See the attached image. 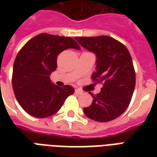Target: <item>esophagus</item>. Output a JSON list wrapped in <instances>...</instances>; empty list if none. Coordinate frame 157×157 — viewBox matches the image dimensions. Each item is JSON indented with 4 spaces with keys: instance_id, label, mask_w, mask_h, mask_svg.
Returning <instances> with one entry per match:
<instances>
[{
    "instance_id": "esophagus-1",
    "label": "esophagus",
    "mask_w": 157,
    "mask_h": 157,
    "mask_svg": "<svg viewBox=\"0 0 157 157\" xmlns=\"http://www.w3.org/2000/svg\"><path fill=\"white\" fill-rule=\"evenodd\" d=\"M75 92L77 94V95H81V94L83 93V92H82V90H80V89H75Z\"/></svg>"
}]
</instances>
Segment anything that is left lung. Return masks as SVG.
<instances>
[{
    "instance_id": "1",
    "label": "left lung",
    "mask_w": 157,
    "mask_h": 157,
    "mask_svg": "<svg viewBox=\"0 0 157 157\" xmlns=\"http://www.w3.org/2000/svg\"><path fill=\"white\" fill-rule=\"evenodd\" d=\"M79 44L96 55L92 78L102 82L101 92L92 96L91 106L84 108L87 118L109 122L124 112L135 90V73L131 56L124 45L109 36L77 37Z\"/></svg>"
}]
</instances>
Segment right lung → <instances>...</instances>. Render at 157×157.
<instances>
[{"instance_id": "1", "label": "right lung", "mask_w": 157, "mask_h": 157, "mask_svg": "<svg viewBox=\"0 0 157 157\" xmlns=\"http://www.w3.org/2000/svg\"><path fill=\"white\" fill-rule=\"evenodd\" d=\"M67 48L80 49L70 37L41 33L30 39L16 57L12 87L17 102L30 115L47 118L60 109L75 92L71 86L59 87L50 80L57 68V56Z\"/></svg>"}]
</instances>
